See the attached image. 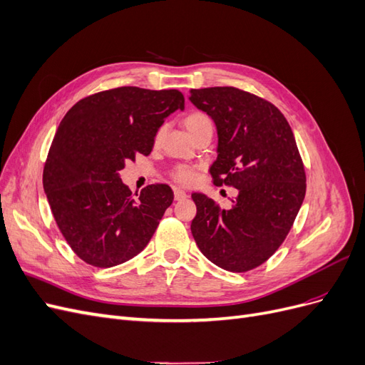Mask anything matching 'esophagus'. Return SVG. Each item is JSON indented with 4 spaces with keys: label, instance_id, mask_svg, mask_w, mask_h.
<instances>
[{
    "label": "esophagus",
    "instance_id": "1",
    "mask_svg": "<svg viewBox=\"0 0 365 365\" xmlns=\"http://www.w3.org/2000/svg\"><path fill=\"white\" fill-rule=\"evenodd\" d=\"M187 196H189V193H187L185 190L175 189V200H176V201H182V200H185Z\"/></svg>",
    "mask_w": 365,
    "mask_h": 365
}]
</instances>
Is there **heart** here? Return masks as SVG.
I'll return each instance as SVG.
<instances>
[{"label": "heart", "instance_id": "obj_1", "mask_svg": "<svg viewBox=\"0 0 365 365\" xmlns=\"http://www.w3.org/2000/svg\"><path fill=\"white\" fill-rule=\"evenodd\" d=\"M182 123H184V128L187 129V132H189L192 137H195L197 132H201L202 129L213 128L212 118L201 111H193L190 114H187L182 120ZM163 132H164V128H160L157 130L155 143H158L161 140ZM172 176L181 184H192L196 180V169L190 168V165H176L172 172Z\"/></svg>", "mask_w": 365, "mask_h": 365}]
</instances>
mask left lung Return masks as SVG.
<instances>
[{"instance_id": "8db88e82", "label": "left lung", "mask_w": 365, "mask_h": 365, "mask_svg": "<svg viewBox=\"0 0 365 365\" xmlns=\"http://www.w3.org/2000/svg\"><path fill=\"white\" fill-rule=\"evenodd\" d=\"M190 102L217 129L213 182L237 190L230 210L193 193L192 235L219 268L254 269L283 244L304 200L306 173L292 129L272 103L239 88L190 90Z\"/></svg>"}]
</instances>
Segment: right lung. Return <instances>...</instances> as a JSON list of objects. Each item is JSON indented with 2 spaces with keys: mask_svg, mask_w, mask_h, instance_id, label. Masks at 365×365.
<instances>
[{
  "mask_svg": "<svg viewBox=\"0 0 365 365\" xmlns=\"http://www.w3.org/2000/svg\"><path fill=\"white\" fill-rule=\"evenodd\" d=\"M176 109L178 90L120 86L77 102L65 114L43 165V190L71 250L88 264L111 268L145 250L172 201L168 184L132 197L118 172L149 155L157 130Z\"/></svg>",
  "mask_w": 365,
  "mask_h": 365,
  "instance_id": "obj_1",
  "label": "right lung"
}]
</instances>
